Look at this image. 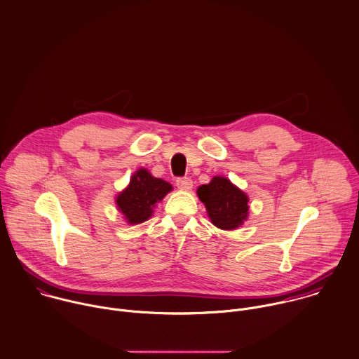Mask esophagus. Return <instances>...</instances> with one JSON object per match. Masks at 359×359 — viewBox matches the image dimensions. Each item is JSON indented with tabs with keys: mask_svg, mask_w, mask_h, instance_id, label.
Here are the masks:
<instances>
[{
	"mask_svg": "<svg viewBox=\"0 0 359 359\" xmlns=\"http://www.w3.org/2000/svg\"><path fill=\"white\" fill-rule=\"evenodd\" d=\"M176 186L180 190H190L193 187V182L190 177H180L176 180Z\"/></svg>",
	"mask_w": 359,
	"mask_h": 359,
	"instance_id": "34e87169",
	"label": "esophagus"
}]
</instances>
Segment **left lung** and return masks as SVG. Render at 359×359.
<instances>
[{"label": "left lung", "mask_w": 359, "mask_h": 359, "mask_svg": "<svg viewBox=\"0 0 359 359\" xmlns=\"http://www.w3.org/2000/svg\"><path fill=\"white\" fill-rule=\"evenodd\" d=\"M197 194L211 222L221 229H236L248 217V196L225 177H214L211 183L200 186Z\"/></svg>", "instance_id": "obj_1"}]
</instances>
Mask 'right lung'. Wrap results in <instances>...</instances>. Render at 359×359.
<instances>
[{
	"instance_id": "right-lung-1",
	"label": "right lung",
	"mask_w": 359,
	"mask_h": 359,
	"mask_svg": "<svg viewBox=\"0 0 359 359\" xmlns=\"http://www.w3.org/2000/svg\"><path fill=\"white\" fill-rule=\"evenodd\" d=\"M170 190L169 183L151 176L145 169H140L131 177L130 186L118 194L116 203L130 224H141L152 215L155 204Z\"/></svg>"
}]
</instances>
